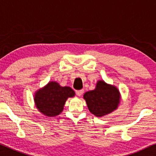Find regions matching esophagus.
Returning a JSON list of instances; mask_svg holds the SVG:
<instances>
[{
	"mask_svg": "<svg viewBox=\"0 0 156 156\" xmlns=\"http://www.w3.org/2000/svg\"><path fill=\"white\" fill-rule=\"evenodd\" d=\"M83 92H84V90H76V94H77V95H78V96H80V95H81L83 93Z\"/></svg>",
	"mask_w": 156,
	"mask_h": 156,
	"instance_id": "obj_1",
	"label": "esophagus"
}]
</instances>
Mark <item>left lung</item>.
Returning <instances> with one entry per match:
<instances>
[{"label":"left lung","instance_id":"obj_1","mask_svg":"<svg viewBox=\"0 0 156 156\" xmlns=\"http://www.w3.org/2000/svg\"><path fill=\"white\" fill-rule=\"evenodd\" d=\"M89 111L97 117H102L117 109L120 103V94L115 86L98 80L94 90L83 95Z\"/></svg>","mask_w":156,"mask_h":156}]
</instances>
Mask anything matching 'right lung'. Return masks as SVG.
<instances>
[{
    "instance_id": "1",
    "label": "right lung",
    "mask_w": 156,
    "mask_h": 156,
    "mask_svg": "<svg viewBox=\"0 0 156 156\" xmlns=\"http://www.w3.org/2000/svg\"><path fill=\"white\" fill-rule=\"evenodd\" d=\"M75 94L70 87H62L57 82L51 81L35 93V104L43 115L54 117L63 111L66 100Z\"/></svg>"
}]
</instances>
